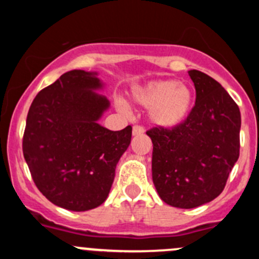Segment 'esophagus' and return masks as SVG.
I'll use <instances>...</instances> for the list:
<instances>
[{
    "label": "esophagus",
    "mask_w": 259,
    "mask_h": 259,
    "mask_svg": "<svg viewBox=\"0 0 259 259\" xmlns=\"http://www.w3.org/2000/svg\"><path fill=\"white\" fill-rule=\"evenodd\" d=\"M144 132H145V129L143 125H134V127H133V134L134 135H140V134H143Z\"/></svg>",
    "instance_id": "esophagus-1"
}]
</instances>
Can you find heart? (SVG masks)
Returning <instances> with one entry per match:
<instances>
[{
	"label": "heart",
	"instance_id": "heart-1",
	"mask_svg": "<svg viewBox=\"0 0 259 259\" xmlns=\"http://www.w3.org/2000/svg\"><path fill=\"white\" fill-rule=\"evenodd\" d=\"M137 104L149 108V117L154 124L173 127L184 121L193 105V91L178 80H160L146 83L133 91ZM121 110L126 111L124 105Z\"/></svg>",
	"mask_w": 259,
	"mask_h": 259
}]
</instances>
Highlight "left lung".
Returning <instances> with one entry per match:
<instances>
[{
    "mask_svg": "<svg viewBox=\"0 0 259 259\" xmlns=\"http://www.w3.org/2000/svg\"><path fill=\"white\" fill-rule=\"evenodd\" d=\"M195 105L173 127L146 132L153 142V182L163 202L190 209L223 192L239 158L241 111L226 89L207 74L188 71Z\"/></svg>",
    "mask_w": 259,
    "mask_h": 259,
    "instance_id": "left-lung-1",
    "label": "left lung"
}]
</instances>
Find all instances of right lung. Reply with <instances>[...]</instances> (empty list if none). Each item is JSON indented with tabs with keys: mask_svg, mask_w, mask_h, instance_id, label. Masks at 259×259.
<instances>
[{
	"mask_svg": "<svg viewBox=\"0 0 259 259\" xmlns=\"http://www.w3.org/2000/svg\"><path fill=\"white\" fill-rule=\"evenodd\" d=\"M101 82L82 70L65 72L33 99L22 151L37 189L55 205L85 211L105 202L133 127L111 132L98 124L109 108L93 90Z\"/></svg>",
	"mask_w": 259,
	"mask_h": 259,
	"instance_id": "right-lung-1",
	"label": "right lung"
}]
</instances>
